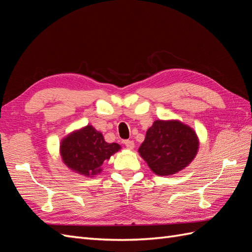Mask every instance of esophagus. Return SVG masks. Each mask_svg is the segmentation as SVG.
<instances>
[{
  "instance_id": "1",
  "label": "esophagus",
  "mask_w": 252,
  "mask_h": 252,
  "mask_svg": "<svg viewBox=\"0 0 252 252\" xmlns=\"http://www.w3.org/2000/svg\"><path fill=\"white\" fill-rule=\"evenodd\" d=\"M125 146L128 148V149H133L134 148V142L131 141V140H127L124 142Z\"/></svg>"
}]
</instances>
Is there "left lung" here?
<instances>
[{
	"label": "left lung",
	"mask_w": 252,
	"mask_h": 252,
	"mask_svg": "<svg viewBox=\"0 0 252 252\" xmlns=\"http://www.w3.org/2000/svg\"><path fill=\"white\" fill-rule=\"evenodd\" d=\"M193 129L179 120H157L148 128L139 154L151 171L166 177L183 170L199 150Z\"/></svg>",
	"instance_id": "8db88e82"
}]
</instances>
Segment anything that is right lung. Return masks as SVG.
<instances>
[{
	"instance_id": "obj_1",
	"label": "right lung",
	"mask_w": 252,
	"mask_h": 252,
	"mask_svg": "<svg viewBox=\"0 0 252 252\" xmlns=\"http://www.w3.org/2000/svg\"><path fill=\"white\" fill-rule=\"evenodd\" d=\"M121 149L118 143H107L93 125L74 130L62 139L60 155L70 170L87 178L102 172V165Z\"/></svg>"
}]
</instances>
